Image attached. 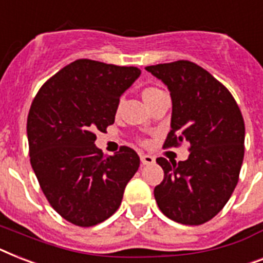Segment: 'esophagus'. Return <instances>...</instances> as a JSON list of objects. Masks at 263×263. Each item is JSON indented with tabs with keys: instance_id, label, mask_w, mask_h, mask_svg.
<instances>
[{
	"instance_id": "1",
	"label": "esophagus",
	"mask_w": 263,
	"mask_h": 263,
	"mask_svg": "<svg viewBox=\"0 0 263 263\" xmlns=\"http://www.w3.org/2000/svg\"><path fill=\"white\" fill-rule=\"evenodd\" d=\"M140 161H142L143 165H153V163H155V158L151 157V155H147V154H142Z\"/></svg>"
}]
</instances>
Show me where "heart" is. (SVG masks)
<instances>
[{
	"label": "heart",
	"instance_id": "1",
	"mask_svg": "<svg viewBox=\"0 0 263 263\" xmlns=\"http://www.w3.org/2000/svg\"><path fill=\"white\" fill-rule=\"evenodd\" d=\"M163 91H161L159 89H157V87H147V89H144L142 93V98L143 101L146 102V105L148 104L150 101H153L154 98L157 97V96L162 95Z\"/></svg>",
	"mask_w": 263,
	"mask_h": 263
}]
</instances>
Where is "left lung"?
Segmentation results:
<instances>
[{
	"label": "left lung",
	"instance_id": "obj_1",
	"mask_svg": "<svg viewBox=\"0 0 263 263\" xmlns=\"http://www.w3.org/2000/svg\"><path fill=\"white\" fill-rule=\"evenodd\" d=\"M167 86L172 121L165 147L187 142L186 161L158 158L165 178L154 189L163 215L198 226L220 212L238 183L245 155V121L238 104L217 80L192 62L147 66Z\"/></svg>",
	"mask_w": 263,
	"mask_h": 263
}]
</instances>
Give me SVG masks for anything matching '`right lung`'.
Returning <instances> with one entry per match:
<instances>
[{
    "mask_svg": "<svg viewBox=\"0 0 263 263\" xmlns=\"http://www.w3.org/2000/svg\"><path fill=\"white\" fill-rule=\"evenodd\" d=\"M138 67L78 59L57 72L28 113L31 165L52 208L70 223L91 227L120 206L140 159L129 147L102 157L96 131L115 123L120 97L140 76Z\"/></svg>",
    "mask_w": 263,
    "mask_h": 263,
    "instance_id": "1",
    "label": "right lung"
}]
</instances>
